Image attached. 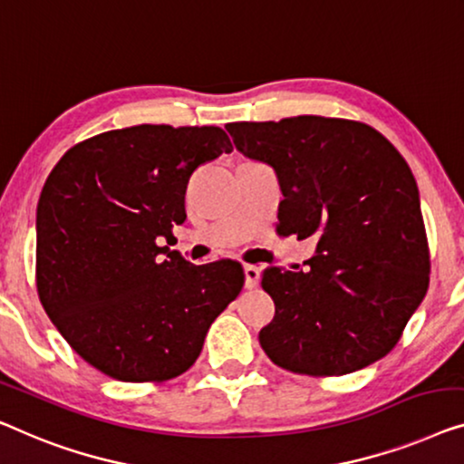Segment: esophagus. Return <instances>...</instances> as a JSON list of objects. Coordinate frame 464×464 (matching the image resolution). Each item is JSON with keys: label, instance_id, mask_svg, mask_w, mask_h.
Here are the masks:
<instances>
[{"label": "esophagus", "instance_id": "esophagus-1", "mask_svg": "<svg viewBox=\"0 0 464 464\" xmlns=\"http://www.w3.org/2000/svg\"><path fill=\"white\" fill-rule=\"evenodd\" d=\"M244 277H246V288L254 290L258 285L260 269H258V266H254V265H246L244 266Z\"/></svg>", "mask_w": 464, "mask_h": 464}]
</instances>
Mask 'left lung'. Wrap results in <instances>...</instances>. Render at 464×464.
<instances>
[{
    "mask_svg": "<svg viewBox=\"0 0 464 464\" xmlns=\"http://www.w3.org/2000/svg\"><path fill=\"white\" fill-rule=\"evenodd\" d=\"M239 153L276 169L279 227L317 237L306 269L263 271L276 317L265 353L298 374L341 376L389 353L429 288L419 187L374 128L338 117L227 123Z\"/></svg>",
    "mask_w": 464,
    "mask_h": 464,
    "instance_id": "1",
    "label": "left lung"
}]
</instances>
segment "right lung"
I'll use <instances>...</instances> for the list:
<instances>
[{
	"instance_id": "obj_1",
	"label": "right lung",
	"mask_w": 464,
	"mask_h": 464,
	"mask_svg": "<svg viewBox=\"0 0 464 464\" xmlns=\"http://www.w3.org/2000/svg\"><path fill=\"white\" fill-rule=\"evenodd\" d=\"M217 126H132L71 147L37 204V295L80 357L123 382L191 368L244 288L233 260L191 265L161 241L185 223L193 169L231 153Z\"/></svg>"
}]
</instances>
